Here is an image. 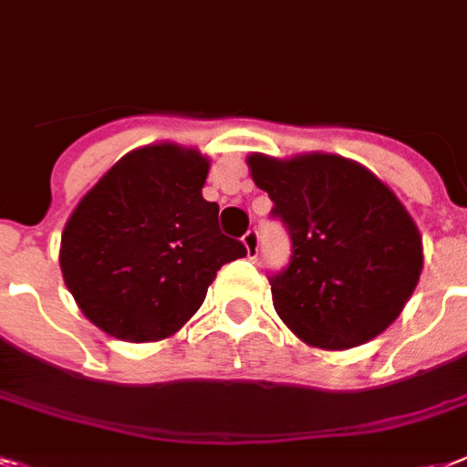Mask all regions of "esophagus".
Instances as JSON below:
<instances>
[{"label":"esophagus","instance_id":"1","mask_svg":"<svg viewBox=\"0 0 467 467\" xmlns=\"http://www.w3.org/2000/svg\"><path fill=\"white\" fill-rule=\"evenodd\" d=\"M242 242H244L246 246V254H249V259H256V254H259V230L256 227H252V230H246L244 237H242Z\"/></svg>","mask_w":467,"mask_h":467}]
</instances>
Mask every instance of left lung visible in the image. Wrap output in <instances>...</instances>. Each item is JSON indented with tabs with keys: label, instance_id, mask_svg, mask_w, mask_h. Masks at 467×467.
Listing matches in <instances>:
<instances>
[{
	"label": "left lung",
	"instance_id": "obj_1",
	"mask_svg": "<svg viewBox=\"0 0 467 467\" xmlns=\"http://www.w3.org/2000/svg\"><path fill=\"white\" fill-rule=\"evenodd\" d=\"M246 162L293 242L287 266L268 278L283 324L326 350L386 331L422 273V240L396 194L340 155Z\"/></svg>",
	"mask_w": 467,
	"mask_h": 467
}]
</instances>
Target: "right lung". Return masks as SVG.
<instances>
[{
	"label": "right lung",
	"instance_id": "right-lung-1",
	"mask_svg": "<svg viewBox=\"0 0 467 467\" xmlns=\"http://www.w3.org/2000/svg\"><path fill=\"white\" fill-rule=\"evenodd\" d=\"M208 161L172 143L131 150L71 213L64 283L98 328L131 343L161 340L196 314L223 264L246 256L201 196Z\"/></svg>",
	"mask_w": 467,
	"mask_h": 467
}]
</instances>
